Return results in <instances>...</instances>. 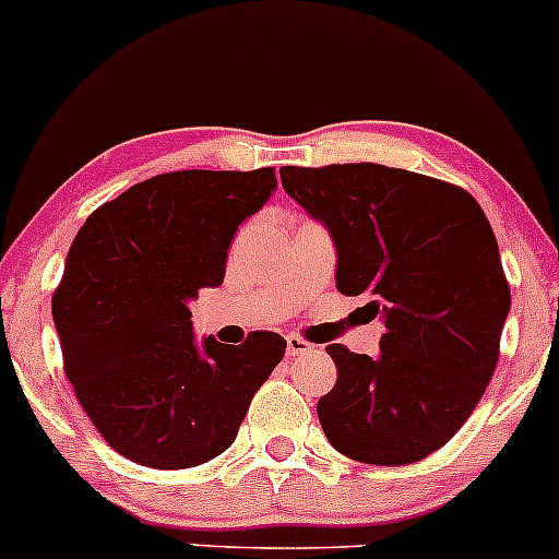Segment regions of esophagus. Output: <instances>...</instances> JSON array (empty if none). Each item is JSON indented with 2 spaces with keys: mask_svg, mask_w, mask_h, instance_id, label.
<instances>
[{
  "mask_svg": "<svg viewBox=\"0 0 559 559\" xmlns=\"http://www.w3.org/2000/svg\"><path fill=\"white\" fill-rule=\"evenodd\" d=\"M285 342H287V355H290V358H298V355H309V353H314L312 344H309L307 338L296 336V333H290V336H287Z\"/></svg>",
  "mask_w": 559,
  "mask_h": 559,
  "instance_id": "obj_1",
  "label": "esophagus"
}]
</instances>
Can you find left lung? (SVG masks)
I'll return each mask as SVG.
<instances>
[{"label":"left lung","instance_id":"1","mask_svg":"<svg viewBox=\"0 0 559 559\" xmlns=\"http://www.w3.org/2000/svg\"><path fill=\"white\" fill-rule=\"evenodd\" d=\"M282 188L336 245V287L384 320L377 358L328 344L336 384L318 401L333 450L408 465L441 450L490 384L511 290L479 201L382 164L285 166Z\"/></svg>","mask_w":559,"mask_h":559}]
</instances>
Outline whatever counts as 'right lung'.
I'll return each instance as SVG.
<instances>
[{
  "label": "right lung",
  "instance_id": "right-lung-1",
  "mask_svg": "<svg viewBox=\"0 0 559 559\" xmlns=\"http://www.w3.org/2000/svg\"><path fill=\"white\" fill-rule=\"evenodd\" d=\"M277 177L186 169L102 204L69 247L53 293L64 371L102 439L147 468H193L234 444L285 338H193L188 304L226 277L234 234Z\"/></svg>",
  "mask_w": 559,
  "mask_h": 559
}]
</instances>
